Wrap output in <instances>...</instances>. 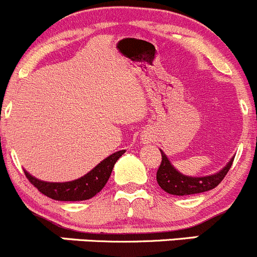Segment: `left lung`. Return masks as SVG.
Masks as SVG:
<instances>
[{"label":"left lung","mask_w":257,"mask_h":257,"mask_svg":"<svg viewBox=\"0 0 257 257\" xmlns=\"http://www.w3.org/2000/svg\"><path fill=\"white\" fill-rule=\"evenodd\" d=\"M162 160L161 165H160L159 170L156 174L157 184L160 185L164 191L167 194L176 195V196H186V195H194V194H201V192L209 191V190L215 189L218 184L223 180L226 174L230 170L231 165L235 157L230 160L227 165L216 172L214 175H209V176L202 177H191L182 175L181 172L177 171L171 162L169 161L166 155L161 151Z\"/></svg>","instance_id":"1"}]
</instances>
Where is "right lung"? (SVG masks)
I'll return each mask as SVG.
<instances>
[{
	"label": "right lung",
	"instance_id": "right-lung-1",
	"mask_svg": "<svg viewBox=\"0 0 257 257\" xmlns=\"http://www.w3.org/2000/svg\"><path fill=\"white\" fill-rule=\"evenodd\" d=\"M123 154H125V150H121V151L110 155L103 161H101L97 166L93 167L90 172H87L85 176L73 180V181H41V180L30 175L26 170H25V175L29 179V181L40 192H42L43 195H46L50 199L57 200V201H83V200H88L93 197L105 187L106 182L110 179L116 161Z\"/></svg>",
	"mask_w": 257,
	"mask_h": 257
}]
</instances>
